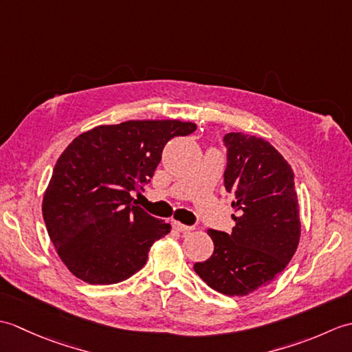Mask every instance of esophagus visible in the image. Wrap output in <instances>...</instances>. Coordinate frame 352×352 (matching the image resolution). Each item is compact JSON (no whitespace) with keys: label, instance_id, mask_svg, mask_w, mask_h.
<instances>
[{"label":"esophagus","instance_id":"1","mask_svg":"<svg viewBox=\"0 0 352 352\" xmlns=\"http://www.w3.org/2000/svg\"><path fill=\"white\" fill-rule=\"evenodd\" d=\"M174 230L180 231V233H189V231L193 230V227L184 226V223H180V222H174Z\"/></svg>","mask_w":352,"mask_h":352}]
</instances>
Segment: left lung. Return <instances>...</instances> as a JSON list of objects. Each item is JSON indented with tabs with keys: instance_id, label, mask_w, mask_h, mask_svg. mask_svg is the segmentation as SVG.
Returning <instances> with one entry per match:
<instances>
[{
	"instance_id": "left-lung-1",
	"label": "left lung",
	"mask_w": 352,
	"mask_h": 352,
	"mask_svg": "<svg viewBox=\"0 0 352 352\" xmlns=\"http://www.w3.org/2000/svg\"><path fill=\"white\" fill-rule=\"evenodd\" d=\"M223 183L234 193L231 233L207 230L212 257L193 265L208 286L245 296L271 284L296 252L301 237L294 170L267 140L245 133L226 138Z\"/></svg>"
}]
</instances>
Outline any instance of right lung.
Masks as SVG:
<instances>
[{"label":"right lung","instance_id":"obj_1","mask_svg":"<svg viewBox=\"0 0 352 352\" xmlns=\"http://www.w3.org/2000/svg\"><path fill=\"white\" fill-rule=\"evenodd\" d=\"M193 122L125 121L98 125L66 146L43 193L42 214L58 257L89 284L130 278L170 223L134 204L154 175L166 142L188 136Z\"/></svg>","mask_w":352,"mask_h":352}]
</instances>
